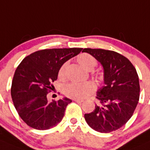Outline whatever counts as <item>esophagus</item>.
<instances>
[{
	"instance_id": "34e87169",
	"label": "esophagus",
	"mask_w": 150,
	"mask_h": 150,
	"mask_svg": "<svg viewBox=\"0 0 150 150\" xmlns=\"http://www.w3.org/2000/svg\"><path fill=\"white\" fill-rule=\"evenodd\" d=\"M74 100L75 101V102H78V103H82V102H85V100H84V99H74Z\"/></svg>"
}]
</instances>
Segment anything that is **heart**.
Masks as SVG:
<instances>
[{
    "label": "heart",
    "instance_id": "1",
    "mask_svg": "<svg viewBox=\"0 0 150 150\" xmlns=\"http://www.w3.org/2000/svg\"><path fill=\"white\" fill-rule=\"evenodd\" d=\"M77 62L85 68L86 70L91 71L93 69L97 64L96 59L92 55L88 53L81 54L76 58ZM68 62L61 65L59 71H58V76L60 79H64L66 74V70L68 68ZM96 86L92 82H71L67 84L63 88V93L66 96L74 99H84L87 97L95 91Z\"/></svg>",
    "mask_w": 150,
    "mask_h": 150
}]
</instances>
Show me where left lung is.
I'll list each match as a JSON object with an SVG mask.
<instances>
[{
    "label": "left lung",
    "instance_id": "obj_1",
    "mask_svg": "<svg viewBox=\"0 0 150 150\" xmlns=\"http://www.w3.org/2000/svg\"><path fill=\"white\" fill-rule=\"evenodd\" d=\"M97 59L104 68V82L96 93L102 105L85 114L88 125L104 133L119 129L129 120L139 101L140 85L138 74L130 61L113 51L84 48Z\"/></svg>",
    "mask_w": 150,
    "mask_h": 150
}]
</instances>
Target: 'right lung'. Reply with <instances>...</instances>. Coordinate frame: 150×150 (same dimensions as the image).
<instances>
[{
  "mask_svg": "<svg viewBox=\"0 0 150 150\" xmlns=\"http://www.w3.org/2000/svg\"><path fill=\"white\" fill-rule=\"evenodd\" d=\"M82 48H51L35 51L24 58L15 71L11 96L18 115L28 126L39 129H51L62 121L68 98L48 102L47 94L58 71L67 60L79 54Z\"/></svg>",
  "mask_w": 150,
  "mask_h": 150,
  "instance_id": "obj_1",
  "label": "right lung"
}]
</instances>
